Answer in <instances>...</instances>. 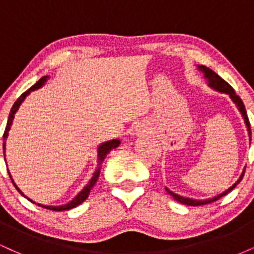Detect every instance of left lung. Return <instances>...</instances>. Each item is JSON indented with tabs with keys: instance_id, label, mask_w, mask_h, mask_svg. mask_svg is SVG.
<instances>
[{
	"instance_id": "left-lung-1",
	"label": "left lung",
	"mask_w": 254,
	"mask_h": 254,
	"mask_svg": "<svg viewBox=\"0 0 254 254\" xmlns=\"http://www.w3.org/2000/svg\"><path fill=\"white\" fill-rule=\"evenodd\" d=\"M198 70H200L202 72H204V77L208 80V84L209 87H211L212 89L217 90V92L220 93H226V94H228L230 99L233 100V103L237 105V107L240 111V113L243 115V117L245 119V123H246V127H247V131H249V135H250V141H251V135H252V132H251V124H250V121H249V117H247V113H246V109H245V105L243 103V100H241L240 97L237 95V93H235V90L233 89V87L230 86L228 82H226V81L223 80L222 77H220L218 75L216 74L215 71H212L211 69H209L208 66L205 65H198L197 66ZM245 170H246V167L244 168L243 173H241V176L239 177V179L233 184L232 186L228 189V190L223 191L222 193L217 194V196L212 197V198H209V199H192V198H186V197H183V196H179V194L174 193V192H172L171 190H168L167 188H166V191L168 192V193L171 194L172 197L174 198V199L178 200L179 203L182 204H185V205H191V206H198V205H205V204H209V203H212L215 202V200L220 199L221 197L226 196L228 192H230L233 190V189L235 188V186L238 185L239 183L241 182V179H243L244 174H245Z\"/></svg>"
}]
</instances>
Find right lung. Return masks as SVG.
<instances>
[{
  "instance_id": "right-lung-1",
  "label": "right lung",
  "mask_w": 254,
  "mask_h": 254,
  "mask_svg": "<svg viewBox=\"0 0 254 254\" xmlns=\"http://www.w3.org/2000/svg\"><path fill=\"white\" fill-rule=\"evenodd\" d=\"M48 77H49V76H44V77L40 78V80L38 81L37 83H34L33 86H32L30 89H27L25 93H22V94L19 97V99H17L15 103H14L13 107H11V110H10L9 117H8V122H7V127H5V130H4V133H3V139H4V142H3V153H5V139H7V137H8V132H9L10 125H11V123H13L14 115H15V113H16L17 109H19L20 105L22 104V101L25 100V98L27 97L28 94H30L32 90H36V89H38V88H40V87H43V84L45 83L46 81H48ZM119 144H121V141H119V139H111V141L104 142V143H101L100 145H99V148H98V168H97V171L94 172V174H93L92 179L89 180V183L87 184L86 186H84V188L82 189V191L78 192L77 196L75 197L74 199L70 200V202H69L68 204H64V205H61V206H48V205H42V204H38V205L42 206V208L50 209V210H55V211L69 210V209H72V208H75V206L80 205L81 203L84 202V200L87 199V197L89 196L90 190H92L93 186H94L95 183H97V180H98V178H99V174H100L101 164H103V161L105 160V157H106V155L110 153L111 150L116 149V148H117ZM4 161H5V155H4ZM8 173H9V172H8ZM9 177H10V179H11V183L14 184V186H15L16 190L19 191L20 193H21V196L26 197L25 194L22 193L21 191H20V189L17 188L16 184L14 183V180H13V178H11L10 173H9ZM26 198H27V197H26ZM27 199L31 200L30 198H27ZM31 202H33V200H31ZM33 203H34V202H33Z\"/></svg>"
}]
</instances>
